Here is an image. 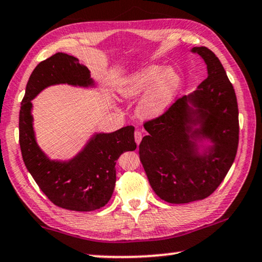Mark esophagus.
I'll list each match as a JSON object with an SVG mask.
<instances>
[{"mask_svg":"<svg viewBox=\"0 0 262 262\" xmlns=\"http://www.w3.org/2000/svg\"><path fill=\"white\" fill-rule=\"evenodd\" d=\"M134 136H135V142H136V144H140L141 140H142V133H141L140 130H136Z\"/></svg>","mask_w":262,"mask_h":262,"instance_id":"34e87169","label":"esophagus"}]
</instances>
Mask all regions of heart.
<instances>
[{
    "mask_svg": "<svg viewBox=\"0 0 262 262\" xmlns=\"http://www.w3.org/2000/svg\"><path fill=\"white\" fill-rule=\"evenodd\" d=\"M181 87L182 76L176 69L151 64L127 74L118 85V92L134 99L144 92L136 111L141 118L155 119L171 107Z\"/></svg>",
    "mask_w": 262,
    "mask_h": 262,
    "instance_id": "b5f03b06",
    "label": "heart"
}]
</instances>
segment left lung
<instances>
[{
	"mask_svg": "<svg viewBox=\"0 0 262 262\" xmlns=\"http://www.w3.org/2000/svg\"><path fill=\"white\" fill-rule=\"evenodd\" d=\"M191 52L205 61L207 78L164 114L144 122L148 135L139 147L150 186L171 204L213 193L233 164L239 142L238 102L221 60L205 47ZM204 140L211 142L209 147Z\"/></svg>",
	"mask_w": 262,
	"mask_h": 262,
	"instance_id": "1",
	"label": "left lung"
}]
</instances>
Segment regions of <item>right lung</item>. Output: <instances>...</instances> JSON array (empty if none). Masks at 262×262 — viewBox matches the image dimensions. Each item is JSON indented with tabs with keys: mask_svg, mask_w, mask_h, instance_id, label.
I'll use <instances>...</instances> for the list:
<instances>
[{
	"mask_svg": "<svg viewBox=\"0 0 262 262\" xmlns=\"http://www.w3.org/2000/svg\"><path fill=\"white\" fill-rule=\"evenodd\" d=\"M94 87L90 70L73 56L58 52L36 66L27 84L19 111V146L28 171L53 204L89 212L105 206L116 181L115 164L124 151L136 149L134 127L113 133H95L85 147L69 161L50 160L37 144L32 126V102L52 85Z\"/></svg>",
	"mask_w": 262,
	"mask_h": 262,
	"instance_id": "obj_1",
	"label": "right lung"
}]
</instances>
